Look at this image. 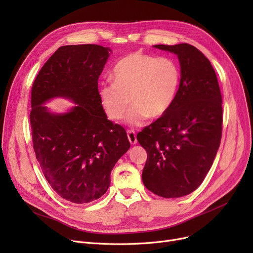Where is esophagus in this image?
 <instances>
[{"instance_id":"esophagus-1","label":"esophagus","mask_w":253,"mask_h":253,"mask_svg":"<svg viewBox=\"0 0 253 253\" xmlns=\"http://www.w3.org/2000/svg\"><path fill=\"white\" fill-rule=\"evenodd\" d=\"M127 136H128V139H129L131 144H136L137 143L136 134H135V132L133 130H128L127 131Z\"/></svg>"}]
</instances>
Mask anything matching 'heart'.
Listing matches in <instances>:
<instances>
[{"instance_id":"obj_1","label":"heart","mask_w":253,"mask_h":253,"mask_svg":"<svg viewBox=\"0 0 253 253\" xmlns=\"http://www.w3.org/2000/svg\"><path fill=\"white\" fill-rule=\"evenodd\" d=\"M114 82L98 89V98L110 119L125 115L131 126H140L149 117L164 116L174 102L180 82V70L174 59L157 57L141 52L131 53L120 59L112 72Z\"/></svg>"}]
</instances>
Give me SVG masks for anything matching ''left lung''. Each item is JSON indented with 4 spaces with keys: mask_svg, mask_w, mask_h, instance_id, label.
<instances>
[{
    "mask_svg": "<svg viewBox=\"0 0 253 253\" xmlns=\"http://www.w3.org/2000/svg\"><path fill=\"white\" fill-rule=\"evenodd\" d=\"M155 48L174 53L180 82L169 111L137 134L147 151L144 187L163 198H179L199 188L214 161L221 139V93L208 58L183 43Z\"/></svg>",
    "mask_w": 253,
    "mask_h": 253,
    "instance_id": "left-lung-1",
    "label": "left lung"
}]
</instances>
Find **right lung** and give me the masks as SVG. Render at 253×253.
Returning a JSON list of instances; mask_svg holds the SVG:
<instances>
[{
	"label": "right lung",
	"mask_w": 253,
	"mask_h": 253,
	"mask_svg": "<svg viewBox=\"0 0 253 253\" xmlns=\"http://www.w3.org/2000/svg\"><path fill=\"white\" fill-rule=\"evenodd\" d=\"M111 52L91 44L59 47L32 87L36 158L51 188L76 204L94 201L108 191L111 171L130 148L125 129L108 120L98 98V78ZM57 97L75 106L52 113L43 104Z\"/></svg>",
	"instance_id": "add662e5"
}]
</instances>
